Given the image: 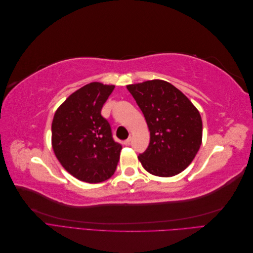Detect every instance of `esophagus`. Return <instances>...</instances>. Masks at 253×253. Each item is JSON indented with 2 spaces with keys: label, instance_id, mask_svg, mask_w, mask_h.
I'll return each mask as SVG.
<instances>
[{
  "label": "esophagus",
  "instance_id": "1",
  "mask_svg": "<svg viewBox=\"0 0 253 253\" xmlns=\"http://www.w3.org/2000/svg\"><path fill=\"white\" fill-rule=\"evenodd\" d=\"M131 140H132L131 137H128V138H127L126 140H125V144H126V145H128L129 143H131Z\"/></svg>",
  "mask_w": 253,
  "mask_h": 253
}]
</instances>
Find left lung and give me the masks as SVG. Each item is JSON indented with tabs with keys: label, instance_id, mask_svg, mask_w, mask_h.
<instances>
[{
	"label": "left lung",
	"instance_id": "obj_1",
	"mask_svg": "<svg viewBox=\"0 0 253 253\" xmlns=\"http://www.w3.org/2000/svg\"><path fill=\"white\" fill-rule=\"evenodd\" d=\"M147 121L150 143L138 156L145 171L171 177L192 163L203 140V121L189 98L165 80L128 84Z\"/></svg>",
	"mask_w": 253,
	"mask_h": 253
}]
</instances>
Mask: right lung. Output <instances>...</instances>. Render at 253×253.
I'll return each mask as SVG.
<instances>
[{
    "label": "right lung",
    "mask_w": 253,
    "mask_h": 253,
    "mask_svg": "<svg viewBox=\"0 0 253 253\" xmlns=\"http://www.w3.org/2000/svg\"><path fill=\"white\" fill-rule=\"evenodd\" d=\"M115 85L90 82L66 98L51 124V147L64 169L77 179L98 183L112 177L121 145L112 138L101 109Z\"/></svg>",
    "instance_id": "add662e5"
}]
</instances>
